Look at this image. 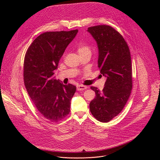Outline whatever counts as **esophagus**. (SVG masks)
Wrapping results in <instances>:
<instances>
[{
	"instance_id": "34e87169",
	"label": "esophagus",
	"mask_w": 160,
	"mask_h": 160,
	"mask_svg": "<svg viewBox=\"0 0 160 160\" xmlns=\"http://www.w3.org/2000/svg\"><path fill=\"white\" fill-rule=\"evenodd\" d=\"M87 87L84 86V85H78L77 86V90L78 91H81V90H83L85 89H87Z\"/></svg>"
}]
</instances>
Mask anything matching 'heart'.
<instances>
[{
  "mask_svg": "<svg viewBox=\"0 0 160 160\" xmlns=\"http://www.w3.org/2000/svg\"><path fill=\"white\" fill-rule=\"evenodd\" d=\"M78 54H84L87 52H90V49L88 46H86V45H81L78 48Z\"/></svg>",
  "mask_w": 160,
  "mask_h": 160,
  "instance_id": "1",
  "label": "heart"
}]
</instances>
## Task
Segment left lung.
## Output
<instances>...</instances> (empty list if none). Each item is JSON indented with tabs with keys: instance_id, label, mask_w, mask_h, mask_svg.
<instances>
[{
	"instance_id": "8db88e82",
	"label": "left lung",
	"mask_w": 160,
	"mask_h": 160,
	"mask_svg": "<svg viewBox=\"0 0 160 160\" xmlns=\"http://www.w3.org/2000/svg\"><path fill=\"white\" fill-rule=\"evenodd\" d=\"M87 32L97 43L98 67L106 78L102 91L90 87L96 96L90 102V111L98 121L107 123L122 111L131 93L130 49L120 33L109 26L89 27Z\"/></svg>"
}]
</instances>
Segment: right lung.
<instances>
[{
  "mask_svg": "<svg viewBox=\"0 0 160 160\" xmlns=\"http://www.w3.org/2000/svg\"><path fill=\"white\" fill-rule=\"evenodd\" d=\"M78 30L49 32L37 37L28 49L23 78L28 95L41 115L56 122L70 111L71 99L77 87L54 79V70Z\"/></svg>",
  "mask_w": 160,
  "mask_h": 160,
  "instance_id": "1",
  "label": "right lung"
}]
</instances>
